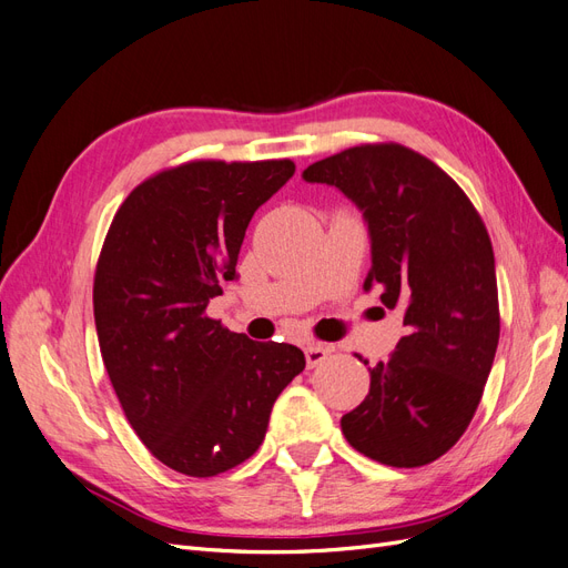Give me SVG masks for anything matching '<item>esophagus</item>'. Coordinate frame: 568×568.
Listing matches in <instances>:
<instances>
[{
  "mask_svg": "<svg viewBox=\"0 0 568 568\" xmlns=\"http://www.w3.org/2000/svg\"><path fill=\"white\" fill-rule=\"evenodd\" d=\"M329 348L326 346H320V343H313V346H307L305 348V363H307V367H317V365H322L326 357H329Z\"/></svg>",
  "mask_w": 568,
  "mask_h": 568,
  "instance_id": "esophagus-1",
  "label": "esophagus"
}]
</instances>
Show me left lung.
<instances>
[{
    "label": "left lung",
    "instance_id": "left-lung-1",
    "mask_svg": "<svg viewBox=\"0 0 568 568\" xmlns=\"http://www.w3.org/2000/svg\"><path fill=\"white\" fill-rule=\"evenodd\" d=\"M303 178L338 186L365 213L372 267L363 288L379 286L407 326L388 363L369 367V393L341 417L343 436L388 467L432 464L467 432L500 341L484 220L445 170L395 142L351 146Z\"/></svg>",
    "mask_w": 568,
    "mask_h": 568
}]
</instances>
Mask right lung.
Wrapping results in <instances>:
<instances>
[{
    "label": "right lung",
    "instance_id": "add662e5",
    "mask_svg": "<svg viewBox=\"0 0 568 568\" xmlns=\"http://www.w3.org/2000/svg\"><path fill=\"white\" fill-rule=\"evenodd\" d=\"M294 161H189L120 203L94 272L101 357L130 426L184 476H217L265 438L277 395L305 367L291 343H257L205 315L234 280L253 213Z\"/></svg>",
    "mask_w": 568,
    "mask_h": 568
}]
</instances>
